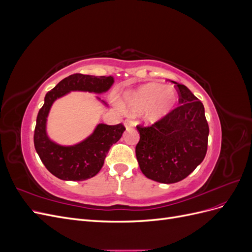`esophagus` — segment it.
<instances>
[{
  "instance_id": "34e87169",
  "label": "esophagus",
  "mask_w": 252,
  "mask_h": 252,
  "mask_svg": "<svg viewBox=\"0 0 252 252\" xmlns=\"http://www.w3.org/2000/svg\"><path fill=\"white\" fill-rule=\"evenodd\" d=\"M124 125H125V127L128 129V128L132 127V126L134 125V123H133V121H131L130 119H126V120L124 121Z\"/></svg>"
}]
</instances>
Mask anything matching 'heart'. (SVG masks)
I'll list each match as a JSON object with an SVG mask.
<instances>
[{"label": "heart", "instance_id": "b5f03b06", "mask_svg": "<svg viewBox=\"0 0 252 252\" xmlns=\"http://www.w3.org/2000/svg\"><path fill=\"white\" fill-rule=\"evenodd\" d=\"M177 100V93L173 88L158 83H148L125 94L123 107L132 113L147 109V119L157 121L174 108Z\"/></svg>", "mask_w": 252, "mask_h": 252}]
</instances>
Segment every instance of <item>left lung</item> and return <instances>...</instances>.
<instances>
[{
    "mask_svg": "<svg viewBox=\"0 0 252 252\" xmlns=\"http://www.w3.org/2000/svg\"><path fill=\"white\" fill-rule=\"evenodd\" d=\"M177 108L151 126L138 125L135 156L145 177L171 184L187 178L206 156L209 127L203 103L177 82Z\"/></svg>",
    "mask_w": 252,
    "mask_h": 252,
    "instance_id": "1",
    "label": "left lung"
}]
</instances>
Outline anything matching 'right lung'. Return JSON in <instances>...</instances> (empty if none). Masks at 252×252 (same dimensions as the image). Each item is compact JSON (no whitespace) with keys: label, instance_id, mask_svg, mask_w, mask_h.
I'll list each match as a JSON object with an SVG mask.
<instances>
[{"label":"right lung","instance_id":"obj_1","mask_svg":"<svg viewBox=\"0 0 252 252\" xmlns=\"http://www.w3.org/2000/svg\"><path fill=\"white\" fill-rule=\"evenodd\" d=\"M113 82L112 77L74 73L45 95L44 105L36 117L33 142L41 161L55 177L65 181H84L94 177L103 167L112 144L121 139L125 127L123 124H98L86 140L73 146H61L52 142L46 132V121L53 102L70 91L106 93Z\"/></svg>","mask_w":252,"mask_h":252}]
</instances>
